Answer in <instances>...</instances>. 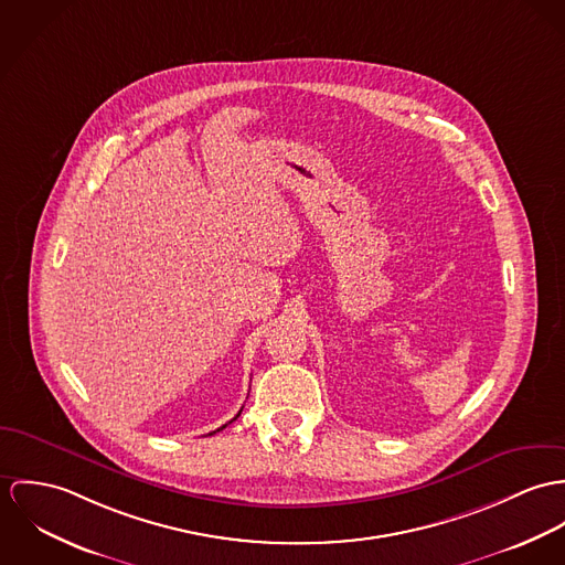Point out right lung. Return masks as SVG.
<instances>
[{"instance_id": "1", "label": "right lung", "mask_w": 565, "mask_h": 565, "mask_svg": "<svg viewBox=\"0 0 565 565\" xmlns=\"http://www.w3.org/2000/svg\"><path fill=\"white\" fill-rule=\"evenodd\" d=\"M241 412H243V409H241ZM241 412H238V416H241ZM238 416H236V418H238ZM236 418H234V420H236ZM221 429H225V425H223ZM221 429H216V431H221ZM216 431H212V434H216ZM212 434H210V436H212Z\"/></svg>"}]
</instances>
